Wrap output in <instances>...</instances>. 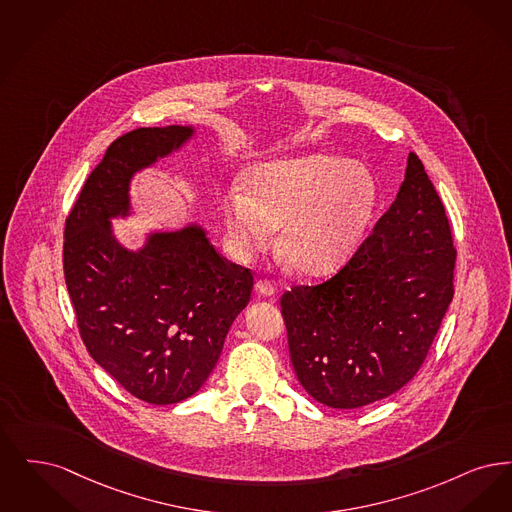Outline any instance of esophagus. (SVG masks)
Segmentation results:
<instances>
[{
  "label": "esophagus",
  "instance_id": "34e87169",
  "mask_svg": "<svg viewBox=\"0 0 512 512\" xmlns=\"http://www.w3.org/2000/svg\"><path fill=\"white\" fill-rule=\"evenodd\" d=\"M275 285H273V281H269V279H258L256 281V292L258 294H262V296H273L275 294Z\"/></svg>",
  "mask_w": 512,
  "mask_h": 512
}]
</instances>
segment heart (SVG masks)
Listing matches in <instances>:
<instances>
[{
  "mask_svg": "<svg viewBox=\"0 0 512 512\" xmlns=\"http://www.w3.org/2000/svg\"><path fill=\"white\" fill-rule=\"evenodd\" d=\"M378 202L377 179L367 166L319 153L256 166L246 193L223 195L222 216L237 254L262 250L271 227H281V258L300 273L325 275L356 254Z\"/></svg>",
  "mask_w": 512,
  "mask_h": 512,
  "instance_id": "heart-1",
  "label": "heart"
}]
</instances>
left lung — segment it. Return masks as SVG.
Instances as JSON below:
<instances>
[{"instance_id":"obj_1","label":"left lung","mask_w":512,"mask_h":512,"mask_svg":"<svg viewBox=\"0 0 512 512\" xmlns=\"http://www.w3.org/2000/svg\"><path fill=\"white\" fill-rule=\"evenodd\" d=\"M444 204L409 153L398 197L350 262L281 296L294 373L313 400L356 409L417 375L453 300Z\"/></svg>"}]
</instances>
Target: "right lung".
<instances>
[{
	"label": "right lung",
	"mask_w": 512,
	"mask_h": 512,
	"mask_svg": "<svg viewBox=\"0 0 512 512\" xmlns=\"http://www.w3.org/2000/svg\"><path fill=\"white\" fill-rule=\"evenodd\" d=\"M193 134L137 128L112 141L65 223V281L89 356L155 405L187 400L206 382L254 285L250 269L220 256L197 223L151 233L139 250L112 233L111 218L130 214L135 172Z\"/></svg>",
	"instance_id": "right-lung-1"
}]
</instances>
